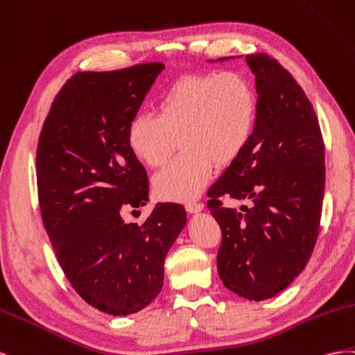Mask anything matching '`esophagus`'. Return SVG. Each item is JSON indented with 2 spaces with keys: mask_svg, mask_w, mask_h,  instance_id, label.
<instances>
[{
  "mask_svg": "<svg viewBox=\"0 0 355 355\" xmlns=\"http://www.w3.org/2000/svg\"><path fill=\"white\" fill-rule=\"evenodd\" d=\"M186 209L190 214H198V212L204 209V204H200V202H190V204H186Z\"/></svg>",
  "mask_w": 355,
  "mask_h": 355,
  "instance_id": "1",
  "label": "esophagus"
}]
</instances>
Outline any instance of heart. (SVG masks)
<instances>
[{
	"label": "heart",
	"mask_w": 355,
	"mask_h": 355,
	"mask_svg": "<svg viewBox=\"0 0 355 355\" xmlns=\"http://www.w3.org/2000/svg\"><path fill=\"white\" fill-rule=\"evenodd\" d=\"M257 117V95L239 73L195 76L180 80L162 96L157 116L130 121L128 146L148 168L165 165L180 141L177 160L153 178L155 193L165 200L199 198L212 164L226 166L245 148Z\"/></svg>",
	"instance_id": "b5f03b06"
}]
</instances>
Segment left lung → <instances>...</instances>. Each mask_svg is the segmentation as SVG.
I'll list each match as a JSON object with an SVG mask.
<instances>
[{"label": "left lung", "instance_id": "1", "mask_svg": "<svg viewBox=\"0 0 355 355\" xmlns=\"http://www.w3.org/2000/svg\"><path fill=\"white\" fill-rule=\"evenodd\" d=\"M245 60L256 76V125L245 148L208 190L207 205L223 234L220 279L259 302L277 296L305 269L318 236L326 168L318 119L303 89L265 53ZM221 196L250 200L252 207L226 209Z\"/></svg>", "mask_w": 355, "mask_h": 355}]
</instances>
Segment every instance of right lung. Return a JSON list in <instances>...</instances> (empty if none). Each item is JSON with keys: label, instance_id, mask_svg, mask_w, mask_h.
Instances as JSON below:
<instances>
[{"label": "right lung", "instance_id": "obj_1", "mask_svg": "<svg viewBox=\"0 0 355 355\" xmlns=\"http://www.w3.org/2000/svg\"><path fill=\"white\" fill-rule=\"evenodd\" d=\"M160 62L77 73L60 89L37 148L38 198L59 265L89 305L110 315L148 306L164 284L165 257L187 223L164 202L143 225L123 209L144 207L148 180L130 153L128 129Z\"/></svg>", "mask_w": 355, "mask_h": 355}]
</instances>
